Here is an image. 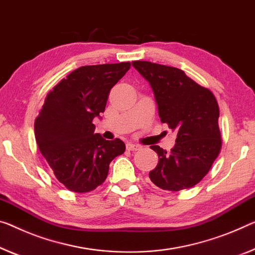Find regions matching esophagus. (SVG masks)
<instances>
[{
	"label": "esophagus",
	"instance_id": "1",
	"mask_svg": "<svg viewBox=\"0 0 255 255\" xmlns=\"http://www.w3.org/2000/svg\"><path fill=\"white\" fill-rule=\"evenodd\" d=\"M127 148H128V150H138V149H140V146L139 144L128 142V143H127Z\"/></svg>",
	"mask_w": 255,
	"mask_h": 255
}]
</instances>
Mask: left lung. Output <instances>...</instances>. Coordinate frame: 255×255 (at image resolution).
Listing matches in <instances>:
<instances>
[{"label":"left lung","instance_id":"obj_1","mask_svg":"<svg viewBox=\"0 0 255 255\" xmlns=\"http://www.w3.org/2000/svg\"><path fill=\"white\" fill-rule=\"evenodd\" d=\"M132 66L149 82L160 122L177 132L170 152L150 146L159 158L149 172L151 182L170 191L194 187L207 174L221 149L217 99L179 68L150 61H132Z\"/></svg>","mask_w":255,"mask_h":255}]
</instances>
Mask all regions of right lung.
<instances>
[{"label":"right lung","mask_w":255,"mask_h":255,"mask_svg":"<svg viewBox=\"0 0 255 255\" xmlns=\"http://www.w3.org/2000/svg\"><path fill=\"white\" fill-rule=\"evenodd\" d=\"M130 62L83 66L58 83L35 120V139L54 175L67 189L88 193L107 178L109 164L123 154L122 140L95 133V117L105 112L111 89Z\"/></svg>","instance_id":"obj_1"}]
</instances>
